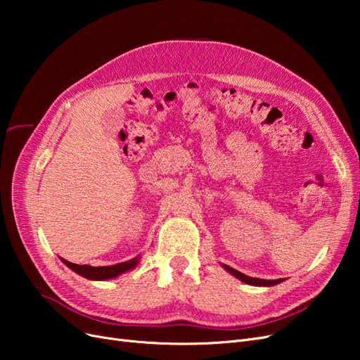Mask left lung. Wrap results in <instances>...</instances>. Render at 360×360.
Here are the masks:
<instances>
[{
  "label": "left lung",
  "mask_w": 360,
  "mask_h": 360,
  "mask_svg": "<svg viewBox=\"0 0 360 360\" xmlns=\"http://www.w3.org/2000/svg\"><path fill=\"white\" fill-rule=\"evenodd\" d=\"M222 267H224L225 270L230 271V274H231L233 276H236L237 279H240L242 282H245V284H249V285H258V287H271V285L281 284V282L284 281V279H271V281H270V279L250 278V276H246V275L240 274V271H238V270H236V269H233V267H230V266H226V264H222Z\"/></svg>",
  "instance_id": "8db88e82"
}]
</instances>
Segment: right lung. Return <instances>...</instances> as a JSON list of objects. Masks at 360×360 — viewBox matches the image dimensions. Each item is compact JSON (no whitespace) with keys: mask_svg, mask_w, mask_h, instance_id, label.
<instances>
[{"mask_svg":"<svg viewBox=\"0 0 360 360\" xmlns=\"http://www.w3.org/2000/svg\"><path fill=\"white\" fill-rule=\"evenodd\" d=\"M61 261L68 267H70L76 274L86 278V279H93V281H105V279H112L117 278L118 275L124 274V271H129L136 267V264L139 263V257L132 258L129 261H124V263H118L114 266H101V267H93L89 264H73L70 261L61 258Z\"/></svg>","mask_w":360,"mask_h":360,"instance_id":"add662e5","label":"right lung"}]
</instances>
